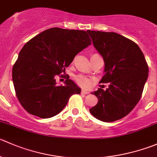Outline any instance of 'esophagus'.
<instances>
[{
  "label": "esophagus",
  "instance_id": "esophagus-1",
  "mask_svg": "<svg viewBox=\"0 0 157 157\" xmlns=\"http://www.w3.org/2000/svg\"><path fill=\"white\" fill-rule=\"evenodd\" d=\"M81 94H89V92H88L87 90H82Z\"/></svg>",
  "mask_w": 157,
  "mask_h": 157
}]
</instances>
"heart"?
I'll use <instances>...</instances> for the list:
<instances>
[{
    "mask_svg": "<svg viewBox=\"0 0 157 157\" xmlns=\"http://www.w3.org/2000/svg\"><path fill=\"white\" fill-rule=\"evenodd\" d=\"M95 55V54H93L92 56ZM91 56V57H92ZM76 83L79 85L80 86L83 88H89L91 85V79L90 77H86V76L81 75V74H79L77 75L74 78Z\"/></svg>",
    "mask_w": 157,
    "mask_h": 157,
    "instance_id": "heart-1",
    "label": "heart"
}]
</instances>
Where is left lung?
Listing matches in <instances>:
<instances>
[{
	"label": "left lung",
	"mask_w": 157,
	"mask_h": 157,
	"mask_svg": "<svg viewBox=\"0 0 157 157\" xmlns=\"http://www.w3.org/2000/svg\"><path fill=\"white\" fill-rule=\"evenodd\" d=\"M103 57L105 74L100 83L109 88L92 93L98 99L90 113L103 122H113L130 113L140 101L148 77L149 67L137 44L114 32L87 30Z\"/></svg>",
	"instance_id": "obj_1"
}]
</instances>
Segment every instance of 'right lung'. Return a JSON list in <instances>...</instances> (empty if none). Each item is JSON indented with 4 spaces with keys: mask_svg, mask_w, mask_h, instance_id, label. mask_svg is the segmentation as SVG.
Returning <instances> with one entry per match:
<instances>
[{
    "mask_svg": "<svg viewBox=\"0 0 157 157\" xmlns=\"http://www.w3.org/2000/svg\"><path fill=\"white\" fill-rule=\"evenodd\" d=\"M91 44L84 30L54 27L30 39L20 51L12 69L16 96L30 114L50 118L58 114L81 90L67 77L63 86L56 77L65 73L75 56Z\"/></svg>",
    "mask_w": 157,
    "mask_h": 157,
    "instance_id": "add662e5",
    "label": "right lung"
}]
</instances>
